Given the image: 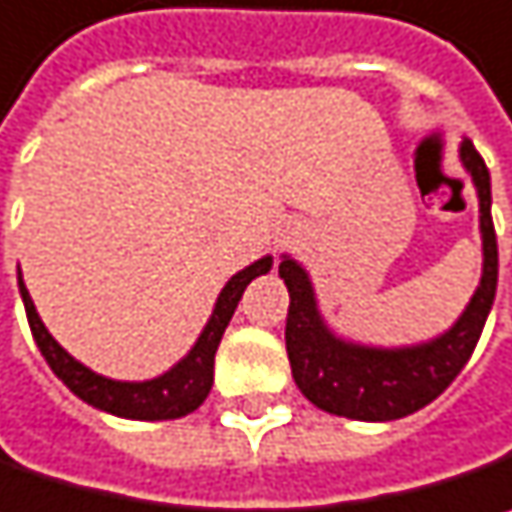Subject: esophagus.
<instances>
[{"label":"esophagus","mask_w":512,"mask_h":512,"mask_svg":"<svg viewBox=\"0 0 512 512\" xmlns=\"http://www.w3.org/2000/svg\"><path fill=\"white\" fill-rule=\"evenodd\" d=\"M279 244H285V239H279Z\"/></svg>","instance_id":"esophagus-1"}]
</instances>
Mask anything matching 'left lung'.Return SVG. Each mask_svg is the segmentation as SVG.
<instances>
[{"label": "left lung", "instance_id": "left-lung-1", "mask_svg": "<svg viewBox=\"0 0 512 512\" xmlns=\"http://www.w3.org/2000/svg\"><path fill=\"white\" fill-rule=\"evenodd\" d=\"M458 161L478 195L481 279L458 320L432 340L412 345H369L337 334L322 317L311 273L282 253L279 276L291 296L285 348L294 383L317 409L351 421H397L423 409L467 366L499 285V244L493 230L490 172L470 138L458 143Z\"/></svg>", "mask_w": 512, "mask_h": 512}]
</instances>
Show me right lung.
Returning a JSON list of instances; mask_svg holds the SVG:
<instances>
[{"instance_id": "add662e5", "label": "right lung", "mask_w": 512, "mask_h": 512, "mask_svg": "<svg viewBox=\"0 0 512 512\" xmlns=\"http://www.w3.org/2000/svg\"><path fill=\"white\" fill-rule=\"evenodd\" d=\"M270 268H273V256H262L239 273H233L227 279V285L221 288L216 305H213V314L204 322L190 351L172 369L158 377H149V380H112V377H103V374L91 371L89 366H83L77 357H71L63 345L51 337L45 322L39 320L37 305L25 288L22 270H16V282H19V294L25 302L31 334L37 340V348L42 351L45 363L83 403H89L100 412L117 415V418H129V421H175V418L195 412L207 400L210 389H213V366H216V351L224 337V328L233 320L244 288L256 276H265Z\"/></svg>"}]
</instances>
